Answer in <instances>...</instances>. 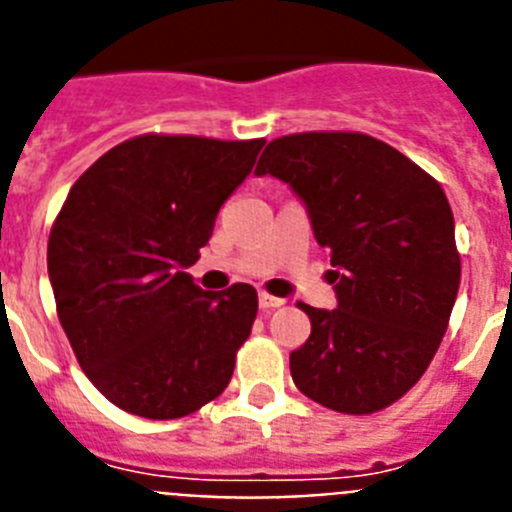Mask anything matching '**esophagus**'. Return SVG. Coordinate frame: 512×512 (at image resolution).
<instances>
[{
    "label": "esophagus",
    "instance_id": "obj_1",
    "mask_svg": "<svg viewBox=\"0 0 512 512\" xmlns=\"http://www.w3.org/2000/svg\"><path fill=\"white\" fill-rule=\"evenodd\" d=\"M286 301L278 299V296H270V293H260V309H275V306H283Z\"/></svg>",
    "mask_w": 512,
    "mask_h": 512
}]
</instances>
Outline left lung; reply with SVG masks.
Segmentation results:
<instances>
[{"label":"left lung","mask_w":512,"mask_h":512,"mask_svg":"<svg viewBox=\"0 0 512 512\" xmlns=\"http://www.w3.org/2000/svg\"><path fill=\"white\" fill-rule=\"evenodd\" d=\"M255 175L291 185L330 250L337 309L301 304L311 335L291 353L293 384L345 415L384 410L430 366L459 293L446 193L402 151L348 131L270 141Z\"/></svg>","instance_id":"1"}]
</instances>
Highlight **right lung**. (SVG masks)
<instances>
[{
    "instance_id": "add662e5",
    "label": "right lung",
    "mask_w": 512,
    "mask_h": 512,
    "mask_svg": "<svg viewBox=\"0 0 512 512\" xmlns=\"http://www.w3.org/2000/svg\"><path fill=\"white\" fill-rule=\"evenodd\" d=\"M262 144L144 133L71 185L48 237V278L79 366L115 407L175 420L231 381L257 291H203L185 268Z\"/></svg>"
}]
</instances>
